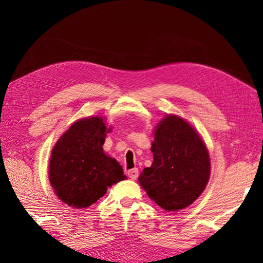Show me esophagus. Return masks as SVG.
Wrapping results in <instances>:
<instances>
[{
	"instance_id": "esophagus-1",
	"label": "esophagus",
	"mask_w": 263,
	"mask_h": 263,
	"mask_svg": "<svg viewBox=\"0 0 263 263\" xmlns=\"http://www.w3.org/2000/svg\"><path fill=\"white\" fill-rule=\"evenodd\" d=\"M127 175H128V177L131 178V180H137L138 176H139L138 168H132L130 171H127Z\"/></svg>"
}]
</instances>
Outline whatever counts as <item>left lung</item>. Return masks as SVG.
Wrapping results in <instances>:
<instances>
[{
    "mask_svg": "<svg viewBox=\"0 0 263 263\" xmlns=\"http://www.w3.org/2000/svg\"><path fill=\"white\" fill-rule=\"evenodd\" d=\"M154 161L139 183L166 211L186 208L203 192L210 176V158L203 141L186 121L167 115L155 130Z\"/></svg>",
    "mask_w": 263,
    "mask_h": 263,
    "instance_id": "1",
    "label": "left lung"
}]
</instances>
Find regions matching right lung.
I'll list each match as a JSON object with an SVG mask.
<instances>
[{"instance_id":"add662e5","label":"right lung","mask_w":263,"mask_h":263,"mask_svg":"<svg viewBox=\"0 0 263 263\" xmlns=\"http://www.w3.org/2000/svg\"><path fill=\"white\" fill-rule=\"evenodd\" d=\"M102 117L73 123L52 150L49 181L58 197L69 206L87 208L102 198L107 187L125 180L122 166L105 155L108 132Z\"/></svg>"}]
</instances>
